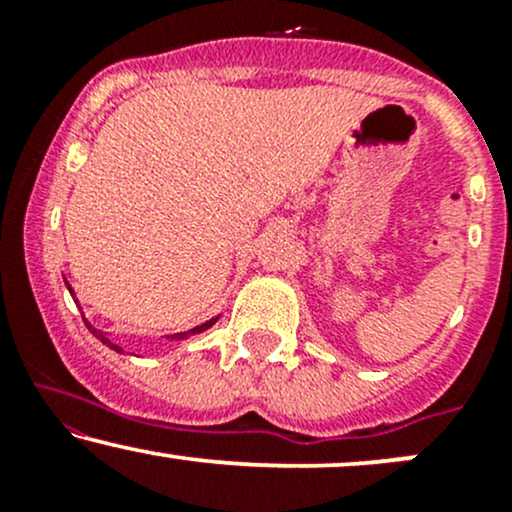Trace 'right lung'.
Masks as SVG:
<instances>
[{
    "instance_id": "add662e5",
    "label": "right lung",
    "mask_w": 512,
    "mask_h": 512,
    "mask_svg": "<svg viewBox=\"0 0 512 512\" xmlns=\"http://www.w3.org/2000/svg\"><path fill=\"white\" fill-rule=\"evenodd\" d=\"M214 322H216V320H209V322H204V325H199V327H195V330H190V332H180V334H173V339H180V337H190V334H199V332L209 330V327H211V325H214ZM88 330H91L93 334H96V337H98V339H101V342H103V344H108V346H110V349L120 351V346H115L113 342H110V339H105V337H103V332H98V330H96V327H91V325H88Z\"/></svg>"
}]
</instances>
